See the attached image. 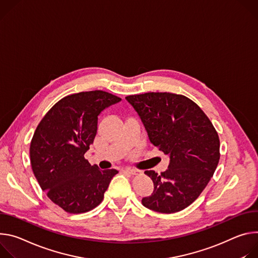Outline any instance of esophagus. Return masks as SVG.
I'll list each match as a JSON object with an SVG mask.
<instances>
[{
    "label": "esophagus",
    "mask_w": 258,
    "mask_h": 258,
    "mask_svg": "<svg viewBox=\"0 0 258 258\" xmlns=\"http://www.w3.org/2000/svg\"><path fill=\"white\" fill-rule=\"evenodd\" d=\"M125 171H126L127 173H129V174H131V175H137V174L139 173V171H138V170L131 169V168H127V169H125Z\"/></svg>",
    "instance_id": "34e87169"
}]
</instances>
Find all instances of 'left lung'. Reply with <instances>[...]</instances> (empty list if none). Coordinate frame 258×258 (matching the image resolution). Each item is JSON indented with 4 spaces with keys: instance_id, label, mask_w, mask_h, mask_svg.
I'll list each match as a JSON object with an SVG mask.
<instances>
[{
    "instance_id": "1",
    "label": "left lung",
    "mask_w": 258,
    "mask_h": 258,
    "mask_svg": "<svg viewBox=\"0 0 258 258\" xmlns=\"http://www.w3.org/2000/svg\"><path fill=\"white\" fill-rule=\"evenodd\" d=\"M126 99L139 114L152 144L170 156L165 172L145 171L154 191L142 199V205L161 213L183 210L201 195L218 165L220 144L214 126L184 95L148 92Z\"/></svg>"
}]
</instances>
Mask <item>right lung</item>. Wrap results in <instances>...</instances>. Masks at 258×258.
I'll return each instance as SVG.
<instances>
[{
    "label": "right lung",
    "mask_w": 258,
    "mask_h": 258,
    "mask_svg": "<svg viewBox=\"0 0 258 258\" xmlns=\"http://www.w3.org/2000/svg\"><path fill=\"white\" fill-rule=\"evenodd\" d=\"M120 97L105 91L68 95L56 102L39 123L31 141L33 172L51 201L68 213L97 207L116 169L100 170L84 155L93 144L98 114Z\"/></svg>",
    "instance_id": "right-lung-1"
}]
</instances>
